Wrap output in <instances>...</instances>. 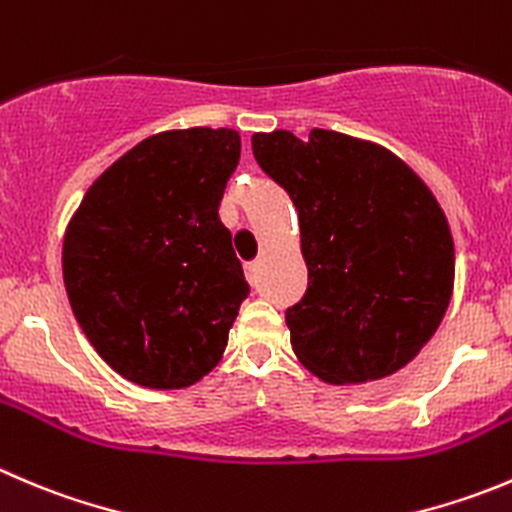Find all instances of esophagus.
<instances>
[{
  "instance_id": "1",
  "label": "esophagus",
  "mask_w": 512,
  "mask_h": 512,
  "mask_svg": "<svg viewBox=\"0 0 512 512\" xmlns=\"http://www.w3.org/2000/svg\"><path fill=\"white\" fill-rule=\"evenodd\" d=\"M257 270H260V265H257L255 260L252 262H245V277L250 285H257Z\"/></svg>"
}]
</instances>
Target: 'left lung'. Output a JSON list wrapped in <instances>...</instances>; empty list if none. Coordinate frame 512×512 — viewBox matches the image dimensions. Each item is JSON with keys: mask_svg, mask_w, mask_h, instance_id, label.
Returning a JSON list of instances; mask_svg holds the SVG:
<instances>
[{"mask_svg": "<svg viewBox=\"0 0 512 512\" xmlns=\"http://www.w3.org/2000/svg\"><path fill=\"white\" fill-rule=\"evenodd\" d=\"M252 155L300 220L307 290L285 312L297 360L337 385L408 365L453 292L455 247L433 192L388 150L340 132H257Z\"/></svg>", "mask_w": 512, "mask_h": 512, "instance_id": "8db88e82", "label": "left lung"}]
</instances>
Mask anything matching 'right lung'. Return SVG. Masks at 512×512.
<instances>
[{
	"label": "right lung",
	"mask_w": 512,
	"mask_h": 512,
	"mask_svg": "<svg viewBox=\"0 0 512 512\" xmlns=\"http://www.w3.org/2000/svg\"><path fill=\"white\" fill-rule=\"evenodd\" d=\"M235 130L147 137L94 180L64 235L69 305L97 355L142 388L195 385L250 295L220 200Z\"/></svg>",
	"instance_id": "right-lung-1"
}]
</instances>
